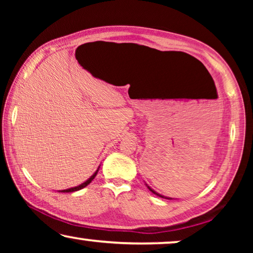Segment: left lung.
<instances>
[{
  "mask_svg": "<svg viewBox=\"0 0 253 253\" xmlns=\"http://www.w3.org/2000/svg\"><path fill=\"white\" fill-rule=\"evenodd\" d=\"M146 186H147V188H148V190H150V191H152V192H153V193H154V195H157V196H159V197H161V198H165V199H174V198H169V197H165V196H162V195H160V193H158L157 191H154V190H153V189H152V188H150V186H148L147 184H146Z\"/></svg>",
  "mask_w": 253,
  "mask_h": 253,
  "instance_id": "8db88e82",
  "label": "left lung"
}]
</instances>
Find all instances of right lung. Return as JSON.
I'll use <instances>...</instances> for the list:
<instances>
[{
	"instance_id": "1",
	"label": "right lung",
	"mask_w": 253,
	"mask_h": 253,
	"mask_svg": "<svg viewBox=\"0 0 253 253\" xmlns=\"http://www.w3.org/2000/svg\"><path fill=\"white\" fill-rule=\"evenodd\" d=\"M99 168H100V166H99ZM99 168L96 169L95 172L91 176V177H89L88 179H86V181H85L84 183H82V184H79V185H77V186H74V188H70V189L60 190V191H58V192H75V191H78V190H81V189H83V188H85L86 185H88L89 183H91V182L93 181V179H94V177H95L96 174H98V171H99Z\"/></svg>"
}]
</instances>
